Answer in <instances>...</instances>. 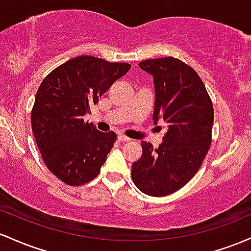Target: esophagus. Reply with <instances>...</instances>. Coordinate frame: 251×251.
Returning a JSON list of instances; mask_svg holds the SVG:
<instances>
[{
	"label": "esophagus",
	"instance_id": "esophagus-1",
	"mask_svg": "<svg viewBox=\"0 0 251 251\" xmlns=\"http://www.w3.org/2000/svg\"><path fill=\"white\" fill-rule=\"evenodd\" d=\"M117 140L121 141V142H129V141H130V139H129V137L125 136V135H118Z\"/></svg>",
	"mask_w": 251,
	"mask_h": 251
}]
</instances>
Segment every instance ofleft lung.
Returning a JSON list of instances; mask_svg holds the SVG:
<instances>
[{
  "mask_svg": "<svg viewBox=\"0 0 251 251\" xmlns=\"http://www.w3.org/2000/svg\"><path fill=\"white\" fill-rule=\"evenodd\" d=\"M140 69L153 75V121L167 123L156 149L142 141V155L131 166V179L141 192L163 197L184 187L204 161L211 145L213 106L201 77L173 57L147 59Z\"/></svg>",
  "mask_w": 251,
  "mask_h": 251,
  "instance_id": "8db88e82",
  "label": "left lung"
}]
</instances>
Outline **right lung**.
Here are the masks:
<instances>
[{"label":"right lung","instance_id":"right-lung-1","mask_svg":"<svg viewBox=\"0 0 251 251\" xmlns=\"http://www.w3.org/2000/svg\"><path fill=\"white\" fill-rule=\"evenodd\" d=\"M129 70L126 63L79 55L53 70L39 86L32 130L47 168L65 184L79 186L100 172L116 134L97 130L84 116Z\"/></svg>","mask_w":251,"mask_h":251}]
</instances>
